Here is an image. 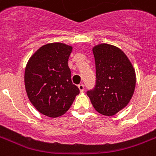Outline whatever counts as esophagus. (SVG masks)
Returning <instances> with one entry per match:
<instances>
[{"mask_svg":"<svg viewBox=\"0 0 156 156\" xmlns=\"http://www.w3.org/2000/svg\"><path fill=\"white\" fill-rule=\"evenodd\" d=\"M78 87L80 92H83V90H84V85L83 84V83H80V84H78Z\"/></svg>","mask_w":156,"mask_h":156,"instance_id":"1","label":"esophagus"}]
</instances>
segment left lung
<instances>
[{"mask_svg":"<svg viewBox=\"0 0 156 156\" xmlns=\"http://www.w3.org/2000/svg\"><path fill=\"white\" fill-rule=\"evenodd\" d=\"M96 85L87 92L95 110L113 116L125 108L134 94L136 75L124 51L115 46L101 43L93 48Z\"/></svg>","mask_w":156,"mask_h":156,"instance_id":"obj_1","label":"left lung"}]
</instances>
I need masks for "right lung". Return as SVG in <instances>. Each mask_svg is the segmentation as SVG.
Wrapping results in <instances>:
<instances>
[{
    "instance_id": "obj_1",
    "label": "right lung",
    "mask_w": 156,
    "mask_h": 156,
    "mask_svg": "<svg viewBox=\"0 0 156 156\" xmlns=\"http://www.w3.org/2000/svg\"><path fill=\"white\" fill-rule=\"evenodd\" d=\"M72 51V46L62 42L48 43L37 50L27 63V94L36 109L46 116L64 115L79 94L68 65Z\"/></svg>"
}]
</instances>
